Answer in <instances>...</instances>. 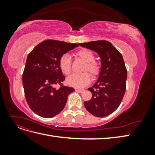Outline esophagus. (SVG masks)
Wrapping results in <instances>:
<instances>
[{
	"mask_svg": "<svg viewBox=\"0 0 155 155\" xmlns=\"http://www.w3.org/2000/svg\"><path fill=\"white\" fill-rule=\"evenodd\" d=\"M76 91H78L79 92H80V93H82V92H83L84 91H85V89H76Z\"/></svg>",
	"mask_w": 155,
	"mask_h": 155,
	"instance_id": "obj_1",
	"label": "esophagus"
}]
</instances>
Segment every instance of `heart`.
Returning <instances> with one entry per match:
<instances>
[{"instance_id":"1","label":"heart","mask_w":155,"mask_h":155,"mask_svg":"<svg viewBox=\"0 0 155 155\" xmlns=\"http://www.w3.org/2000/svg\"><path fill=\"white\" fill-rule=\"evenodd\" d=\"M76 57L82 59L85 62L81 74H74L68 77L67 83L70 86L76 88H82L87 86L91 81V76L88 72L91 73L92 78H96L99 76L101 72V65L99 62L94 60V54L88 49H82L75 54ZM59 67L64 75H69L72 72V61L68 54H63L59 61Z\"/></svg>"}]
</instances>
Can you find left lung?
<instances>
[{
    "instance_id": "obj_1",
    "label": "left lung",
    "mask_w": 155,
    "mask_h": 155,
    "mask_svg": "<svg viewBox=\"0 0 155 155\" xmlns=\"http://www.w3.org/2000/svg\"><path fill=\"white\" fill-rule=\"evenodd\" d=\"M96 51L101 58V68L97 81L88 90L91 100L84 102L93 116L102 118L111 114L120 106L126 90L127 71L120 51L110 42L101 40L79 43Z\"/></svg>"
}]
</instances>
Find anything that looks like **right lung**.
<instances>
[{
    "instance_id": "add662e5",
    "label": "right lung",
    "mask_w": 155,
    "mask_h": 155,
    "mask_svg": "<svg viewBox=\"0 0 155 155\" xmlns=\"http://www.w3.org/2000/svg\"><path fill=\"white\" fill-rule=\"evenodd\" d=\"M76 43L48 39L41 42L27 57L22 84L25 98L31 110L46 118L58 114L64 108L74 88L64 86L65 79L59 67L61 55L77 47ZM55 84L60 87L56 89Z\"/></svg>"
}]
</instances>
